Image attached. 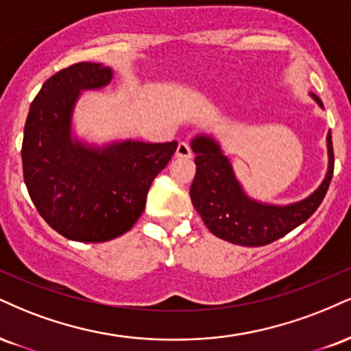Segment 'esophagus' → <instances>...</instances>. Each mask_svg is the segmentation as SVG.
<instances>
[{
    "instance_id": "obj_1",
    "label": "esophagus",
    "mask_w": 351,
    "mask_h": 351,
    "mask_svg": "<svg viewBox=\"0 0 351 351\" xmlns=\"http://www.w3.org/2000/svg\"><path fill=\"white\" fill-rule=\"evenodd\" d=\"M175 155L178 158H191L193 157V152L189 149V145L186 142H180L178 147H176Z\"/></svg>"
}]
</instances>
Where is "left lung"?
Wrapping results in <instances>:
<instances>
[{
    "mask_svg": "<svg viewBox=\"0 0 351 351\" xmlns=\"http://www.w3.org/2000/svg\"><path fill=\"white\" fill-rule=\"evenodd\" d=\"M309 96L324 109L317 96L312 93ZM325 142L328 163L322 183L302 199L289 204H274L255 199L245 191L230 158L223 154L221 142L213 134H196L189 143L196 154V175L189 189L194 209L216 237L230 243L261 247L285 237L315 213L327 193L333 175L330 130Z\"/></svg>",
    "mask_w": 351,
    "mask_h": 351,
    "instance_id": "left-lung-1",
    "label": "left lung"
}]
</instances>
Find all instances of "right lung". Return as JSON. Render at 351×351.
<instances>
[{
    "instance_id": "1",
    "label": "right lung",
    "mask_w": 351,
    "mask_h": 351,
    "mask_svg": "<svg viewBox=\"0 0 351 351\" xmlns=\"http://www.w3.org/2000/svg\"><path fill=\"white\" fill-rule=\"evenodd\" d=\"M103 63H77L42 84L29 108L23 170L29 196L44 221L75 242H108L125 234L145 209L155 176L178 142L117 138L96 143L75 130L83 93L111 84Z\"/></svg>"
}]
</instances>
